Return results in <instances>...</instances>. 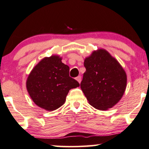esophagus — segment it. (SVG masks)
I'll use <instances>...</instances> for the list:
<instances>
[{
	"instance_id": "esophagus-1",
	"label": "esophagus",
	"mask_w": 149,
	"mask_h": 149,
	"mask_svg": "<svg viewBox=\"0 0 149 149\" xmlns=\"http://www.w3.org/2000/svg\"><path fill=\"white\" fill-rule=\"evenodd\" d=\"M76 80L79 83H81V76H78L76 77Z\"/></svg>"
}]
</instances>
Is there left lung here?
<instances>
[{
    "instance_id": "left-lung-1",
    "label": "left lung",
    "mask_w": 149,
    "mask_h": 149,
    "mask_svg": "<svg viewBox=\"0 0 149 149\" xmlns=\"http://www.w3.org/2000/svg\"><path fill=\"white\" fill-rule=\"evenodd\" d=\"M84 66L86 70L80 86L89 104L104 111L118 103L127 82L119 62L105 49H100L85 58Z\"/></svg>"
}]
</instances>
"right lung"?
<instances>
[{"label":"right lung","mask_w":149,"mask_h":149,"mask_svg":"<svg viewBox=\"0 0 149 149\" xmlns=\"http://www.w3.org/2000/svg\"><path fill=\"white\" fill-rule=\"evenodd\" d=\"M69 66L62 63L58 56L43 58L27 79V90L33 102L48 111L61 107L70 90L79 86L77 81L69 76Z\"/></svg>","instance_id":"obj_1"}]
</instances>
